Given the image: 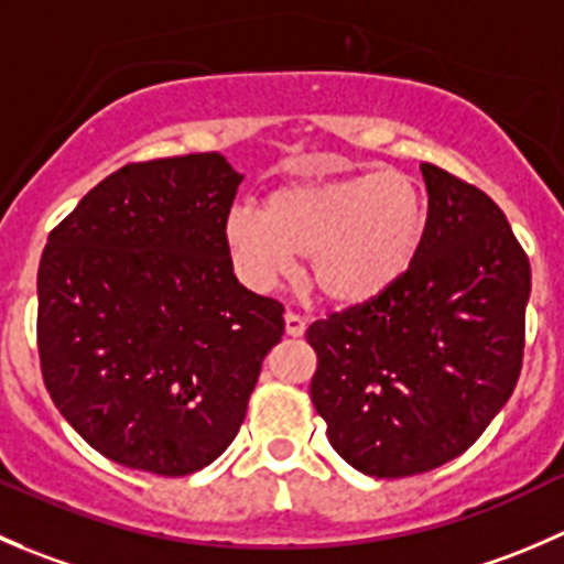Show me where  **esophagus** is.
Returning a JSON list of instances; mask_svg holds the SVG:
<instances>
[{
	"instance_id": "obj_1",
	"label": "esophagus",
	"mask_w": 564,
	"mask_h": 564,
	"mask_svg": "<svg viewBox=\"0 0 564 564\" xmlns=\"http://www.w3.org/2000/svg\"><path fill=\"white\" fill-rule=\"evenodd\" d=\"M283 319H286V336H292V338L303 336L305 333V316L303 314H297V311H286V316H283Z\"/></svg>"
}]
</instances>
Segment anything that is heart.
<instances>
[{"label": "heart", "instance_id": "1", "mask_svg": "<svg viewBox=\"0 0 564 564\" xmlns=\"http://www.w3.org/2000/svg\"><path fill=\"white\" fill-rule=\"evenodd\" d=\"M430 209L404 173H360L286 184L264 209L239 204L226 217L234 270L250 289L275 286L308 256V278L330 303L358 305L402 281L427 237Z\"/></svg>", "mask_w": 564, "mask_h": 564}]
</instances>
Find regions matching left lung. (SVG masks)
I'll list each match as a JSON object with an SVG mask.
<instances>
[{"label": "left lung", "mask_w": 564, "mask_h": 564, "mask_svg": "<svg viewBox=\"0 0 564 564\" xmlns=\"http://www.w3.org/2000/svg\"><path fill=\"white\" fill-rule=\"evenodd\" d=\"M430 226L402 281L305 330L327 441L377 479L460 457L516 388L532 270L505 212L424 162Z\"/></svg>", "instance_id": "left-lung-1"}]
</instances>
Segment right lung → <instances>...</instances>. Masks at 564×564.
<instances>
[{
  "instance_id": "obj_1",
  "label": "right lung",
  "mask_w": 564,
  "mask_h": 564,
  "mask_svg": "<svg viewBox=\"0 0 564 564\" xmlns=\"http://www.w3.org/2000/svg\"><path fill=\"white\" fill-rule=\"evenodd\" d=\"M226 156L129 162L48 234L37 355L52 402L107 460L187 477L242 427L283 305L234 275Z\"/></svg>"
}]
</instances>
